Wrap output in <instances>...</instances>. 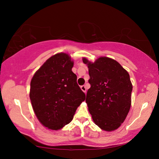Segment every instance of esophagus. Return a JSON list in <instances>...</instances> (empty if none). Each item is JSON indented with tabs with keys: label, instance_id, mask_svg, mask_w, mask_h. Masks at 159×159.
<instances>
[{
	"label": "esophagus",
	"instance_id": "34e87169",
	"mask_svg": "<svg viewBox=\"0 0 159 159\" xmlns=\"http://www.w3.org/2000/svg\"><path fill=\"white\" fill-rule=\"evenodd\" d=\"M80 88H81V90L83 91V92L86 93V90H87V89H86V87L85 85H82L81 87H80Z\"/></svg>",
	"mask_w": 159,
	"mask_h": 159
}]
</instances>
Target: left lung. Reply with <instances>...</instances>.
Returning <instances> with one entry per match:
<instances>
[{"instance_id":"obj_1","label":"left lung","mask_w":159,"mask_h":159,"mask_svg":"<svg viewBox=\"0 0 159 159\" xmlns=\"http://www.w3.org/2000/svg\"><path fill=\"white\" fill-rule=\"evenodd\" d=\"M88 64L90 88L85 102L93 121L102 130L111 131L124 121L131 106L133 85L126 70L114 60L99 57Z\"/></svg>"}]
</instances>
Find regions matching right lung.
<instances>
[{
    "mask_svg": "<svg viewBox=\"0 0 159 159\" xmlns=\"http://www.w3.org/2000/svg\"><path fill=\"white\" fill-rule=\"evenodd\" d=\"M73 66L67 54H56L31 79L29 96L35 114L51 130H59L71 122L77 107L85 99L71 71Z\"/></svg>",
    "mask_w": 159,
    "mask_h": 159,
    "instance_id": "obj_1",
    "label": "right lung"
}]
</instances>
